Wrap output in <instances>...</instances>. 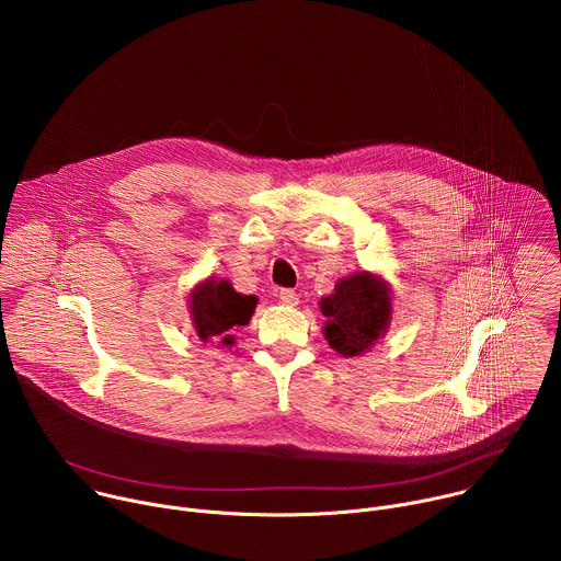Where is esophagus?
<instances>
[{"instance_id":"obj_1","label":"esophagus","mask_w":561,"mask_h":561,"mask_svg":"<svg viewBox=\"0 0 561 561\" xmlns=\"http://www.w3.org/2000/svg\"><path fill=\"white\" fill-rule=\"evenodd\" d=\"M279 301L286 306H297L299 304V295L293 288H282L279 290Z\"/></svg>"}]
</instances>
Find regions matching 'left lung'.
<instances>
[{
  "label": "left lung",
  "instance_id": "1",
  "mask_svg": "<svg viewBox=\"0 0 561 561\" xmlns=\"http://www.w3.org/2000/svg\"><path fill=\"white\" fill-rule=\"evenodd\" d=\"M329 317L324 335L340 355L355 357L368 351L386 331L390 319L388 286L368 273L342 279L331 297L322 299Z\"/></svg>",
  "mask_w": 561,
  "mask_h": 561
}]
</instances>
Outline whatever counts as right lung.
<instances>
[{"label": "right lung", "mask_w": 561, "mask_h": 561, "mask_svg": "<svg viewBox=\"0 0 561 561\" xmlns=\"http://www.w3.org/2000/svg\"><path fill=\"white\" fill-rule=\"evenodd\" d=\"M257 297L237 293L228 282L208 279L197 286L191 295V312L202 342H221L224 346L232 344V333L239 327H247L255 310Z\"/></svg>", "instance_id": "1"}]
</instances>
